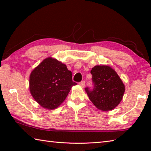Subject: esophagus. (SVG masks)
<instances>
[{
	"label": "esophagus",
	"mask_w": 151,
	"mask_h": 151,
	"mask_svg": "<svg viewBox=\"0 0 151 151\" xmlns=\"http://www.w3.org/2000/svg\"><path fill=\"white\" fill-rule=\"evenodd\" d=\"M79 85H80L82 88H84L85 86V81H81V83H79Z\"/></svg>",
	"instance_id": "1"
}]
</instances>
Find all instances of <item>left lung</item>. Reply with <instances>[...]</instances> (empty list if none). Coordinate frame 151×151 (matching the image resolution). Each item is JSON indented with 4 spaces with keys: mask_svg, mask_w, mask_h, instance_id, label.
Segmentation results:
<instances>
[{
    "mask_svg": "<svg viewBox=\"0 0 151 151\" xmlns=\"http://www.w3.org/2000/svg\"><path fill=\"white\" fill-rule=\"evenodd\" d=\"M94 88L86 87L85 91L89 99L102 111L114 109L122 101L125 86L118 74L107 65H96L91 71Z\"/></svg>",
    "mask_w": 151,
    "mask_h": 151,
    "instance_id": "8db88e82",
    "label": "left lung"
}]
</instances>
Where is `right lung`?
Masks as SVG:
<instances>
[{
  "label": "right lung",
  "mask_w": 151,
  "mask_h": 151,
  "mask_svg": "<svg viewBox=\"0 0 151 151\" xmlns=\"http://www.w3.org/2000/svg\"><path fill=\"white\" fill-rule=\"evenodd\" d=\"M76 85L65 64L52 57L43 60L29 77L30 94L37 103L48 110L59 106Z\"/></svg>",
  "instance_id": "right-lung-1"
}]
</instances>
